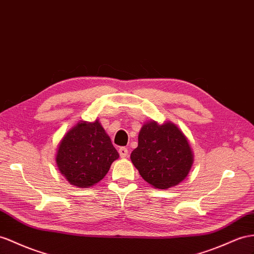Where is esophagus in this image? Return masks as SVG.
<instances>
[{"instance_id": "34e87169", "label": "esophagus", "mask_w": 254, "mask_h": 254, "mask_svg": "<svg viewBox=\"0 0 254 254\" xmlns=\"http://www.w3.org/2000/svg\"><path fill=\"white\" fill-rule=\"evenodd\" d=\"M119 154H120V157H121V158H127V154H128L127 148H126V147H121V148H119Z\"/></svg>"}]
</instances>
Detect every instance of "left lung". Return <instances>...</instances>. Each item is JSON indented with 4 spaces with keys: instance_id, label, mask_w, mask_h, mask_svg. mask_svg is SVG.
Returning <instances> with one entry per match:
<instances>
[{
    "instance_id": "left-lung-1",
    "label": "left lung",
    "mask_w": 254,
    "mask_h": 254,
    "mask_svg": "<svg viewBox=\"0 0 254 254\" xmlns=\"http://www.w3.org/2000/svg\"><path fill=\"white\" fill-rule=\"evenodd\" d=\"M131 161L142 179L157 189L179 185L189 174L193 152L189 141L172 122L145 123L138 134V146Z\"/></svg>"
}]
</instances>
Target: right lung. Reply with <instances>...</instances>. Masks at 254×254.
Instances as JSON below:
<instances>
[{"mask_svg": "<svg viewBox=\"0 0 254 254\" xmlns=\"http://www.w3.org/2000/svg\"><path fill=\"white\" fill-rule=\"evenodd\" d=\"M119 153L99 120L80 121L64 135L56 162L70 185L89 188L101 181Z\"/></svg>", "mask_w": 254, "mask_h": 254, "instance_id": "1", "label": "right lung"}]
</instances>
